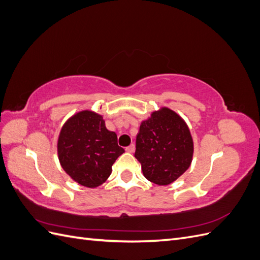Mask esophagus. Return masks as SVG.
<instances>
[{
  "mask_svg": "<svg viewBox=\"0 0 260 260\" xmlns=\"http://www.w3.org/2000/svg\"><path fill=\"white\" fill-rule=\"evenodd\" d=\"M135 149H136L135 144H131V145H129V146L125 147V152H128V153H133V152H135Z\"/></svg>",
  "mask_w": 260,
  "mask_h": 260,
  "instance_id": "34e87169",
  "label": "esophagus"
}]
</instances>
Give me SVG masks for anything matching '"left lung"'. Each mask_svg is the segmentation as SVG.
Returning a JSON list of instances; mask_svg holds the SVG:
<instances>
[{
	"instance_id": "obj_1",
	"label": "left lung",
	"mask_w": 260,
	"mask_h": 260,
	"mask_svg": "<svg viewBox=\"0 0 260 260\" xmlns=\"http://www.w3.org/2000/svg\"><path fill=\"white\" fill-rule=\"evenodd\" d=\"M135 157L144 177L158 185L174 182L190 167L193 140L178 114L164 107L142 121L137 136Z\"/></svg>"
}]
</instances>
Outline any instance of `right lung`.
<instances>
[{
    "mask_svg": "<svg viewBox=\"0 0 260 260\" xmlns=\"http://www.w3.org/2000/svg\"><path fill=\"white\" fill-rule=\"evenodd\" d=\"M58 159L66 174L79 184L96 187L112 174V166L124 149L117 135L105 127L101 115L83 111L62 125L57 142Z\"/></svg>",
    "mask_w": 260,
    "mask_h": 260,
    "instance_id": "obj_1",
    "label": "right lung"
}]
</instances>
